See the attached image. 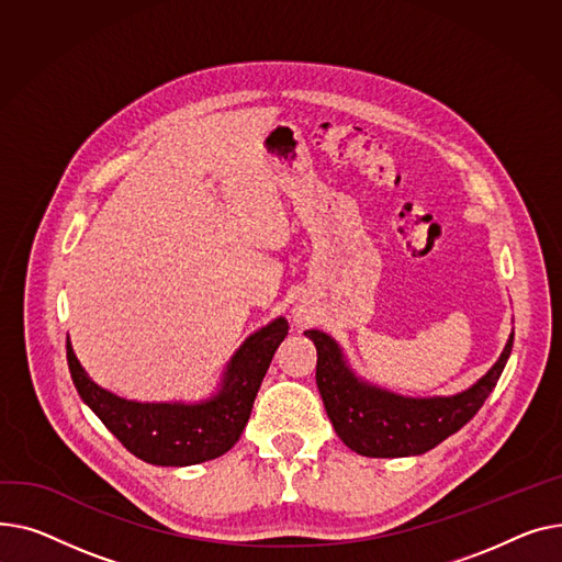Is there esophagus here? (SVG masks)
Returning <instances> with one entry per match:
<instances>
[{
	"label": "esophagus",
	"mask_w": 562,
	"mask_h": 562,
	"mask_svg": "<svg viewBox=\"0 0 562 562\" xmlns=\"http://www.w3.org/2000/svg\"><path fill=\"white\" fill-rule=\"evenodd\" d=\"M294 322L300 324V326H304V324L308 322V315H306V311H302V308H294Z\"/></svg>",
	"instance_id": "esophagus-1"
}]
</instances>
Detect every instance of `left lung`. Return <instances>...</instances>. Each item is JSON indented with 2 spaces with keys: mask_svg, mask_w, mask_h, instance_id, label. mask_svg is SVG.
I'll use <instances>...</instances> for the list:
<instances>
[{
  "mask_svg": "<svg viewBox=\"0 0 562 562\" xmlns=\"http://www.w3.org/2000/svg\"><path fill=\"white\" fill-rule=\"evenodd\" d=\"M304 336L317 349L315 381L338 438L351 451L370 458L419 456L463 428L497 385L515 338V334L508 336L497 362L468 390L449 397H404L360 379L342 347L319 328Z\"/></svg>",
  "mask_w": 562,
  "mask_h": 562,
  "instance_id": "obj_1",
  "label": "left lung"
}]
</instances>
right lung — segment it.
Returning a JSON list of instances; mask_svg holds the SVG:
<instances>
[{
	"mask_svg": "<svg viewBox=\"0 0 562 562\" xmlns=\"http://www.w3.org/2000/svg\"><path fill=\"white\" fill-rule=\"evenodd\" d=\"M285 336V317L254 331L226 362L217 390L200 402L117 397L88 376L70 338L65 349L79 397L131 453L151 465L188 468L226 453L240 440L262 376Z\"/></svg>",
	"mask_w": 562,
	"mask_h": 562,
	"instance_id": "1",
	"label": "right lung"
}]
</instances>
